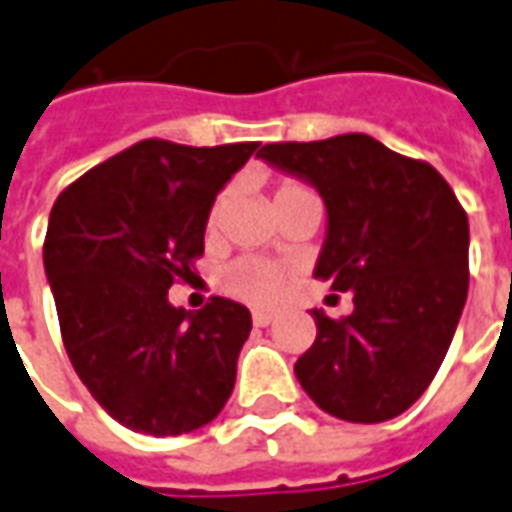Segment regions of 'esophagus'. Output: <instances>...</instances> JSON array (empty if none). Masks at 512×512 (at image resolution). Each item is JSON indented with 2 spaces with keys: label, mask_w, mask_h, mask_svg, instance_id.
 <instances>
[{
  "label": "esophagus",
  "mask_w": 512,
  "mask_h": 512,
  "mask_svg": "<svg viewBox=\"0 0 512 512\" xmlns=\"http://www.w3.org/2000/svg\"><path fill=\"white\" fill-rule=\"evenodd\" d=\"M252 321H255V327H268V324L274 321V313H268V310H255V313H252Z\"/></svg>",
  "instance_id": "1"
}]
</instances>
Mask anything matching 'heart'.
Wrapping results in <instances>:
<instances>
[{"mask_svg": "<svg viewBox=\"0 0 512 512\" xmlns=\"http://www.w3.org/2000/svg\"><path fill=\"white\" fill-rule=\"evenodd\" d=\"M296 194H310V191L299 182H285V185L277 188L274 202ZM216 219H219V207H213L210 224H216ZM285 277H288L285 268H280L277 263H268V260H260V257H244V260H235L232 266L224 268L221 285H224V291L235 296V299H241V302L274 305L280 299L282 288H285Z\"/></svg>", "mask_w": 512, "mask_h": 512, "instance_id": "b5f03b06", "label": "heart"}]
</instances>
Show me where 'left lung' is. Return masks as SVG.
I'll list each match as a JSON object with an SVG mask.
<instances>
[{
    "instance_id": "left-lung-1",
    "label": "left lung",
    "mask_w": 512,
    "mask_h": 512,
    "mask_svg": "<svg viewBox=\"0 0 512 512\" xmlns=\"http://www.w3.org/2000/svg\"><path fill=\"white\" fill-rule=\"evenodd\" d=\"M257 157L324 199L313 277L355 302L341 321L313 310L316 341L296 360V380L343 421L405 413L438 374L466 305V210L430 163L363 132L266 144Z\"/></svg>"
}]
</instances>
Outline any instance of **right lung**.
Here are the masks:
<instances>
[{
    "label": "right lung",
    "instance_id": "1",
    "mask_svg": "<svg viewBox=\"0 0 512 512\" xmlns=\"http://www.w3.org/2000/svg\"><path fill=\"white\" fill-rule=\"evenodd\" d=\"M255 149L149 138L71 182L49 213L44 268L71 366L127 430L194 432L230 399L252 313L224 296L188 313L169 288L205 252L210 207Z\"/></svg>",
    "mask_w": 512,
    "mask_h": 512
}]
</instances>
